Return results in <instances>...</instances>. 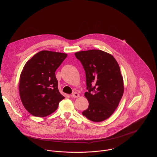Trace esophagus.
Masks as SVG:
<instances>
[{"instance_id":"34e87169","label":"esophagus","mask_w":157,"mask_h":157,"mask_svg":"<svg viewBox=\"0 0 157 157\" xmlns=\"http://www.w3.org/2000/svg\"><path fill=\"white\" fill-rule=\"evenodd\" d=\"M72 97H73V98H76L79 97V94L78 93H76V92H74V93L72 94Z\"/></svg>"}]
</instances>
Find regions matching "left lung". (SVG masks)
Masks as SVG:
<instances>
[{"label":"left lung","instance_id":"obj_1","mask_svg":"<svg viewBox=\"0 0 157 157\" xmlns=\"http://www.w3.org/2000/svg\"><path fill=\"white\" fill-rule=\"evenodd\" d=\"M86 73L89 102L82 115L93 122H102L114 113L123 96L124 86L120 67L114 57L99 50L75 53Z\"/></svg>","mask_w":157,"mask_h":157}]
</instances>
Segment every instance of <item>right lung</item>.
<instances>
[{"instance_id":"add662e5","label":"right lung","mask_w":157,"mask_h":157,"mask_svg":"<svg viewBox=\"0 0 157 157\" xmlns=\"http://www.w3.org/2000/svg\"><path fill=\"white\" fill-rule=\"evenodd\" d=\"M68 55L47 50L35 54L25 64L19 82L25 109L36 117H46L57 109L64 97L59 92L55 71Z\"/></svg>"}]
</instances>
